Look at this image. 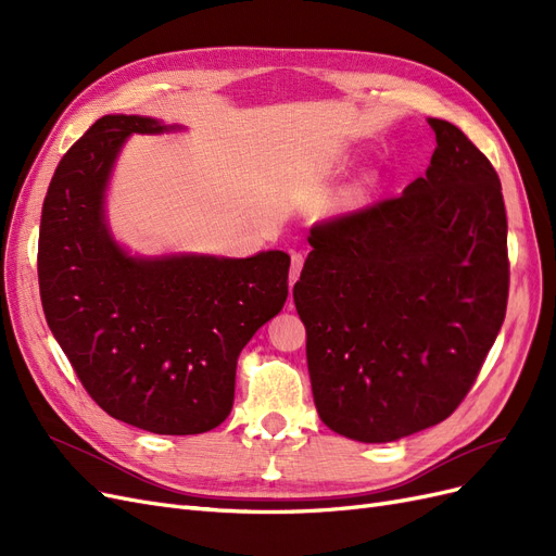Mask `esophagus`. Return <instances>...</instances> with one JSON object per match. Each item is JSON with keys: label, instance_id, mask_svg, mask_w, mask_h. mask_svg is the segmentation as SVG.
Instances as JSON below:
<instances>
[{"label": "esophagus", "instance_id": "esophagus-1", "mask_svg": "<svg viewBox=\"0 0 556 556\" xmlns=\"http://www.w3.org/2000/svg\"><path fill=\"white\" fill-rule=\"evenodd\" d=\"M304 252H292V271H290V285L296 282L301 268H304Z\"/></svg>", "mask_w": 556, "mask_h": 556}]
</instances>
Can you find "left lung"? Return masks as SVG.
Returning a JSON list of instances; mask_svg holds the SVG:
<instances>
[{
    "label": "left lung",
    "instance_id": "obj_1",
    "mask_svg": "<svg viewBox=\"0 0 556 556\" xmlns=\"http://www.w3.org/2000/svg\"><path fill=\"white\" fill-rule=\"evenodd\" d=\"M401 197L311 229L294 285L319 419L390 443L443 422L473 387L508 304V220L492 162L447 121Z\"/></svg>",
    "mask_w": 556,
    "mask_h": 556
}]
</instances>
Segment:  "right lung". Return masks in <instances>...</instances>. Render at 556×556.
<instances>
[{
	"instance_id": "right-lung-1",
	"label": "right lung",
	"mask_w": 556,
	"mask_h": 556,
	"mask_svg": "<svg viewBox=\"0 0 556 556\" xmlns=\"http://www.w3.org/2000/svg\"><path fill=\"white\" fill-rule=\"evenodd\" d=\"M155 117L104 115L66 150L48 185L39 231L46 323L97 406L164 435L204 433L233 406L237 362L282 311L290 255L131 257L115 243L104 199L131 134Z\"/></svg>"
}]
</instances>
